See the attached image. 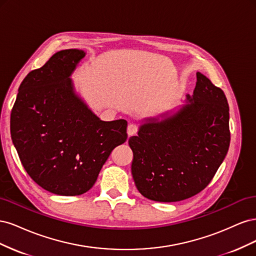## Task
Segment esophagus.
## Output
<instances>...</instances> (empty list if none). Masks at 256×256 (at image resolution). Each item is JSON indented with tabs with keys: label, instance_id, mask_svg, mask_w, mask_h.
Listing matches in <instances>:
<instances>
[{
	"label": "esophagus",
	"instance_id": "34e87169",
	"mask_svg": "<svg viewBox=\"0 0 256 256\" xmlns=\"http://www.w3.org/2000/svg\"><path fill=\"white\" fill-rule=\"evenodd\" d=\"M138 132V126L136 124H129L128 127H127V134L129 136H134Z\"/></svg>",
	"mask_w": 256,
	"mask_h": 256
}]
</instances>
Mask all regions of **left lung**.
<instances>
[{"label":"left lung","mask_w":256,"mask_h":256,"mask_svg":"<svg viewBox=\"0 0 256 256\" xmlns=\"http://www.w3.org/2000/svg\"><path fill=\"white\" fill-rule=\"evenodd\" d=\"M171 112L161 120L145 118L128 141L136 189L156 202H178L205 189L230 147L226 97L204 74L196 72L193 95Z\"/></svg>","instance_id":"left-lung-1"}]
</instances>
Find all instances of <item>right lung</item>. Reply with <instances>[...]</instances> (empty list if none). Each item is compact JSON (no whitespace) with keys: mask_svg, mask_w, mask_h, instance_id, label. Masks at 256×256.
I'll list each match as a JSON object with an SVG mask.
<instances>
[{"mask_svg":"<svg viewBox=\"0 0 256 256\" xmlns=\"http://www.w3.org/2000/svg\"><path fill=\"white\" fill-rule=\"evenodd\" d=\"M85 52H56L22 81L10 115V134L23 168L58 196L88 191L110 154L127 140V122H104L76 94L72 74Z\"/></svg>","mask_w":256,"mask_h":256,"instance_id":"right-lung-1","label":"right lung"}]
</instances>
